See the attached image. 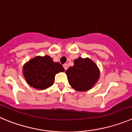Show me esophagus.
Masks as SVG:
<instances>
[{"label": "esophagus", "instance_id": "34e87169", "mask_svg": "<svg viewBox=\"0 0 132 132\" xmlns=\"http://www.w3.org/2000/svg\"><path fill=\"white\" fill-rule=\"evenodd\" d=\"M63 66H64V70H67V68H68V66H67V64H64L63 65Z\"/></svg>", "mask_w": 132, "mask_h": 132}]
</instances>
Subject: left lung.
<instances>
[{
  "instance_id": "obj_1",
  "label": "left lung",
  "mask_w": 132,
  "mask_h": 132,
  "mask_svg": "<svg viewBox=\"0 0 132 132\" xmlns=\"http://www.w3.org/2000/svg\"><path fill=\"white\" fill-rule=\"evenodd\" d=\"M73 66L66 71L70 86L79 92L91 89L98 81L100 71L96 64L89 58L78 57L73 60Z\"/></svg>"
}]
</instances>
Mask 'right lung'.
Returning a JSON list of instances; mask_svg holds the SVG:
<instances>
[{
	"label": "right lung",
	"instance_id": "add662e5",
	"mask_svg": "<svg viewBox=\"0 0 132 132\" xmlns=\"http://www.w3.org/2000/svg\"><path fill=\"white\" fill-rule=\"evenodd\" d=\"M64 71L62 65L54 62L49 55L35 56L23 66L26 82L30 87L39 90H45L52 86L55 75Z\"/></svg>",
	"mask_w": 132,
	"mask_h": 132
}]
</instances>
